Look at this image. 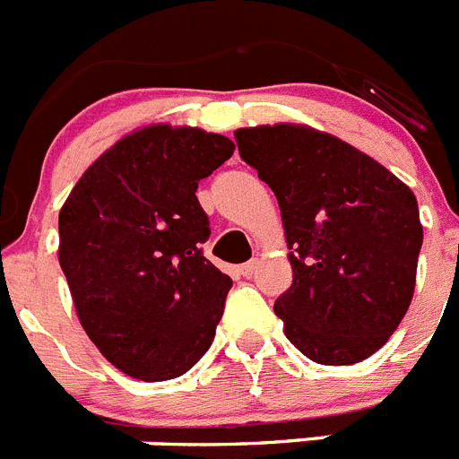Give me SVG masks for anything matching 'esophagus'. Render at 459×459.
<instances>
[{"instance_id":"esophagus-1","label":"esophagus","mask_w":459,"mask_h":459,"mask_svg":"<svg viewBox=\"0 0 459 459\" xmlns=\"http://www.w3.org/2000/svg\"><path fill=\"white\" fill-rule=\"evenodd\" d=\"M255 273H257V259H250V262H246V264L241 266L243 278H253Z\"/></svg>"}]
</instances>
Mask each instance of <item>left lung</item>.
<instances>
[{"label":"left lung","instance_id":"8db88e82","mask_svg":"<svg viewBox=\"0 0 459 459\" xmlns=\"http://www.w3.org/2000/svg\"><path fill=\"white\" fill-rule=\"evenodd\" d=\"M234 137L282 213L294 280L273 310L287 340L322 366L366 360L411 303L423 246L416 195L375 158L307 126Z\"/></svg>","mask_w":459,"mask_h":459}]
</instances>
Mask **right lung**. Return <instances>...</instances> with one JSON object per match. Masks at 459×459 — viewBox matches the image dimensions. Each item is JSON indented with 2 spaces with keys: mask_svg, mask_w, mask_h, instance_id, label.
Masks as SVG:
<instances>
[{
  "mask_svg": "<svg viewBox=\"0 0 459 459\" xmlns=\"http://www.w3.org/2000/svg\"><path fill=\"white\" fill-rule=\"evenodd\" d=\"M234 153L200 128L147 126L80 177L59 211V264L82 328L133 379L181 377L206 354L232 287L202 255L197 184Z\"/></svg>",
  "mask_w": 459,
  "mask_h": 459,
  "instance_id": "1",
  "label": "right lung"
}]
</instances>
